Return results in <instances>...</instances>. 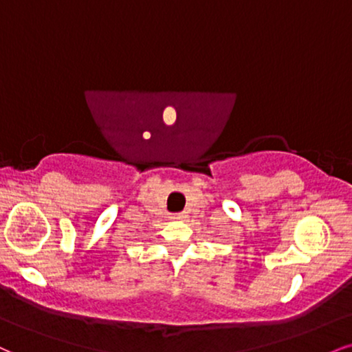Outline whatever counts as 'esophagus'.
Segmentation results:
<instances>
[{
	"instance_id": "1",
	"label": "esophagus",
	"mask_w": 352,
	"mask_h": 352,
	"mask_svg": "<svg viewBox=\"0 0 352 352\" xmlns=\"http://www.w3.org/2000/svg\"><path fill=\"white\" fill-rule=\"evenodd\" d=\"M170 218H172V219H184L185 214H184V213H175V214H172Z\"/></svg>"
}]
</instances>
